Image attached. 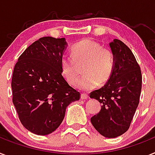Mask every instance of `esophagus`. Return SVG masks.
Listing matches in <instances>:
<instances>
[{
  "instance_id": "obj_1",
  "label": "esophagus",
  "mask_w": 155,
  "mask_h": 155,
  "mask_svg": "<svg viewBox=\"0 0 155 155\" xmlns=\"http://www.w3.org/2000/svg\"><path fill=\"white\" fill-rule=\"evenodd\" d=\"M81 100H87L88 98V96L86 93H82L81 95Z\"/></svg>"
}]
</instances>
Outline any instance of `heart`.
<instances>
[{"mask_svg":"<svg viewBox=\"0 0 155 155\" xmlns=\"http://www.w3.org/2000/svg\"><path fill=\"white\" fill-rule=\"evenodd\" d=\"M81 65L84 76L77 86L88 91L108 81L114 70L115 58L110 48L92 40L84 39L73 46L71 57L63 55L61 59L62 74L69 84L73 85L78 81Z\"/></svg>","mask_w":155,"mask_h":155,"instance_id":"obj_1","label":"heart"}]
</instances>
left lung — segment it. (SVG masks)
Returning <instances> with one entry per match:
<instances>
[{
	"mask_svg": "<svg viewBox=\"0 0 155 155\" xmlns=\"http://www.w3.org/2000/svg\"><path fill=\"white\" fill-rule=\"evenodd\" d=\"M115 58L112 76L104 87L90 92V98L102 104L100 111L91 117L96 130L105 137L125 133L140 103L142 74L140 65L128 46L114 39L110 44Z\"/></svg>",
	"mask_w": 155,
	"mask_h": 155,
	"instance_id": "8db88e82",
	"label": "left lung"
}]
</instances>
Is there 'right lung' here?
I'll return each mask as SVG.
<instances>
[{
	"mask_svg": "<svg viewBox=\"0 0 155 155\" xmlns=\"http://www.w3.org/2000/svg\"><path fill=\"white\" fill-rule=\"evenodd\" d=\"M65 38L44 37L18 57L12 79V102L22 125L41 136L51 133L63 121L67 106L80 92L62 75Z\"/></svg>",
	"mask_w": 155,
	"mask_h": 155,
	"instance_id": "add662e5",
	"label": "right lung"
}]
</instances>
